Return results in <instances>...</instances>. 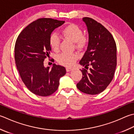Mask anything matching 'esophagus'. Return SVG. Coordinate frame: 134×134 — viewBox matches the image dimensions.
I'll list each match as a JSON object with an SVG mask.
<instances>
[{"label": "esophagus", "mask_w": 134, "mask_h": 134, "mask_svg": "<svg viewBox=\"0 0 134 134\" xmlns=\"http://www.w3.org/2000/svg\"><path fill=\"white\" fill-rule=\"evenodd\" d=\"M72 70V68L71 67H66V71L67 72H70Z\"/></svg>", "instance_id": "obj_1"}]
</instances>
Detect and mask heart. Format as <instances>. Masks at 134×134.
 Wrapping results in <instances>:
<instances>
[{"label": "heart", "instance_id": "1", "mask_svg": "<svg viewBox=\"0 0 134 134\" xmlns=\"http://www.w3.org/2000/svg\"><path fill=\"white\" fill-rule=\"evenodd\" d=\"M62 35L65 39H68L74 42L77 48L82 49L88 44L89 39L86 35L82 34V31L77 25L74 24L65 26L62 29ZM49 43L54 51L57 52L60 48V38L56 34L53 33L50 36ZM78 58L75 53L64 52L57 56V60L60 64L65 66H71L75 62Z\"/></svg>", "mask_w": 134, "mask_h": 134}]
</instances>
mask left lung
<instances>
[{
	"label": "left lung",
	"mask_w": 134,
	"mask_h": 134,
	"mask_svg": "<svg viewBox=\"0 0 134 134\" xmlns=\"http://www.w3.org/2000/svg\"><path fill=\"white\" fill-rule=\"evenodd\" d=\"M89 33L88 48L80 62L85 69L77 84L80 91L88 95L102 92L111 82L117 65V46L111 34L95 20L83 17ZM90 68L88 69V67Z\"/></svg>",
	"instance_id": "1"
}]
</instances>
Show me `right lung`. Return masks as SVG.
I'll use <instances>...</instances> for the list:
<instances>
[{"mask_svg": "<svg viewBox=\"0 0 134 134\" xmlns=\"http://www.w3.org/2000/svg\"><path fill=\"white\" fill-rule=\"evenodd\" d=\"M64 22L39 18L24 29L15 42L14 58L17 70L24 83L35 95H51L58 89L60 78L66 73L62 65L53 64L50 69L43 64L52 51L49 43L51 33Z\"/></svg>", "mask_w": 134, "mask_h": 134, "instance_id": "obj_1", "label": "right lung"}]
</instances>
